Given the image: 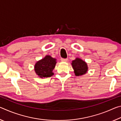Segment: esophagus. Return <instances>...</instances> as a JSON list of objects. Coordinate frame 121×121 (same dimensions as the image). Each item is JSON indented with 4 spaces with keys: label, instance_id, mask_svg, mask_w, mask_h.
Returning a JSON list of instances; mask_svg holds the SVG:
<instances>
[{
    "label": "esophagus",
    "instance_id": "34e87169",
    "mask_svg": "<svg viewBox=\"0 0 121 121\" xmlns=\"http://www.w3.org/2000/svg\"><path fill=\"white\" fill-rule=\"evenodd\" d=\"M61 61H63V62H67L68 61V59H64V58H61Z\"/></svg>",
    "mask_w": 121,
    "mask_h": 121
}]
</instances>
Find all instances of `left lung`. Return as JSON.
<instances>
[{
	"label": "left lung",
	"mask_w": 121,
	"mask_h": 121,
	"mask_svg": "<svg viewBox=\"0 0 121 121\" xmlns=\"http://www.w3.org/2000/svg\"><path fill=\"white\" fill-rule=\"evenodd\" d=\"M71 65L74 70L75 75L78 76L86 73L88 68L86 63L81 59L76 58L75 60L72 61Z\"/></svg>",
	"instance_id": "obj_1"
}]
</instances>
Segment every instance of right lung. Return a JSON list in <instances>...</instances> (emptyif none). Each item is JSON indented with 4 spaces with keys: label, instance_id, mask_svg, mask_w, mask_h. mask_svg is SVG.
Returning <instances> with one entry per match:
<instances>
[{
    "label": "right lung",
    "instance_id": "1",
    "mask_svg": "<svg viewBox=\"0 0 121 121\" xmlns=\"http://www.w3.org/2000/svg\"><path fill=\"white\" fill-rule=\"evenodd\" d=\"M56 63V59L47 56L36 63L35 70L40 77H51L53 75L52 71L55 68Z\"/></svg>",
    "mask_w": 121,
    "mask_h": 121
}]
</instances>
